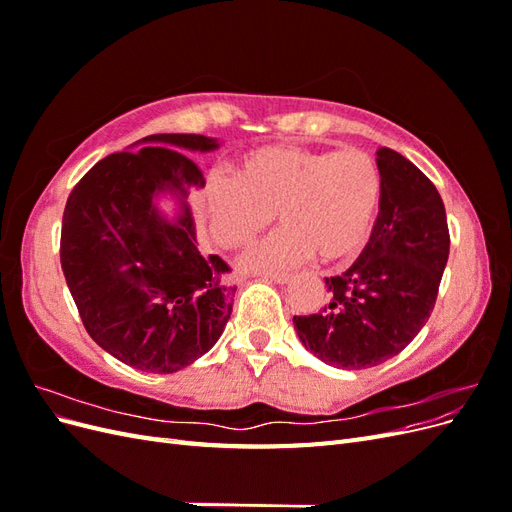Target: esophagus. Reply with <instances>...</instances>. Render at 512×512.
<instances>
[{"label": "esophagus", "instance_id": "esophagus-1", "mask_svg": "<svg viewBox=\"0 0 512 512\" xmlns=\"http://www.w3.org/2000/svg\"><path fill=\"white\" fill-rule=\"evenodd\" d=\"M262 277H265V280L275 282V284H288L292 280L290 273H262Z\"/></svg>", "mask_w": 512, "mask_h": 512}]
</instances>
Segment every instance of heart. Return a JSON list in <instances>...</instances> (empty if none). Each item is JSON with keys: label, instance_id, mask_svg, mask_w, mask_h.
Masks as SVG:
<instances>
[{"label": "heart", "instance_id": "b5f03b06", "mask_svg": "<svg viewBox=\"0 0 512 512\" xmlns=\"http://www.w3.org/2000/svg\"><path fill=\"white\" fill-rule=\"evenodd\" d=\"M380 200V170L365 151L271 145L243 156L237 179L209 181L203 220L215 243L237 250L260 235L277 211L284 226L241 260L245 271L275 273L314 256L339 265L361 254Z\"/></svg>", "mask_w": 512, "mask_h": 512}]
</instances>
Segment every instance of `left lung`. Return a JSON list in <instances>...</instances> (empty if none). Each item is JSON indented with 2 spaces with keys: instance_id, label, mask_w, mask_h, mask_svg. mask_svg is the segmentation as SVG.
Instances as JSON below:
<instances>
[{
  "instance_id": "1",
  "label": "left lung",
  "mask_w": 512,
  "mask_h": 512,
  "mask_svg": "<svg viewBox=\"0 0 512 512\" xmlns=\"http://www.w3.org/2000/svg\"><path fill=\"white\" fill-rule=\"evenodd\" d=\"M382 200L369 243L354 265L324 277L329 303L294 316L303 346L342 369L376 367L404 350L436 305L451 250L444 203L427 175L380 147Z\"/></svg>"
}]
</instances>
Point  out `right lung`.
<instances>
[{"mask_svg": "<svg viewBox=\"0 0 512 512\" xmlns=\"http://www.w3.org/2000/svg\"><path fill=\"white\" fill-rule=\"evenodd\" d=\"M138 151L100 160L74 185L61 222L59 258L89 337L130 367L173 374L218 342L232 312L226 262L198 250L185 203L205 188L183 151L218 149L200 134H151ZM175 193L166 221L152 198Z\"/></svg>", "mask_w": 512, "mask_h": 512, "instance_id": "obj_1", "label": "right lung"}]
</instances>
